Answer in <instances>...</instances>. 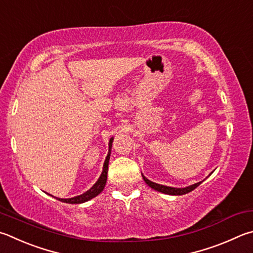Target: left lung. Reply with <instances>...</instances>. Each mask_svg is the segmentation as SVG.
Here are the masks:
<instances>
[{"label": "left lung", "instance_id": "8db88e82", "mask_svg": "<svg viewBox=\"0 0 253 253\" xmlns=\"http://www.w3.org/2000/svg\"><path fill=\"white\" fill-rule=\"evenodd\" d=\"M142 178H144V180L147 185H148L150 188H153V189L163 192V194L173 195V196H180V195L188 194V192H190L194 189H196V188L201 183V182H197V183H195V185H191V186L186 187V188H172V187L163 186V185H159V183H155L153 181H150L144 176V174H142Z\"/></svg>", "mask_w": 253, "mask_h": 253}]
</instances>
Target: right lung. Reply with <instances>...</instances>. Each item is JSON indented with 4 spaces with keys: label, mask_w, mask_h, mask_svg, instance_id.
Instances as JSON below:
<instances>
[{
    "label": "right lung",
    "mask_w": 253,
    "mask_h": 253,
    "mask_svg": "<svg viewBox=\"0 0 253 253\" xmlns=\"http://www.w3.org/2000/svg\"><path fill=\"white\" fill-rule=\"evenodd\" d=\"M112 142H113V138H111L109 140V150H108V155L106 159H105L104 163V168H103V172L100 174V177L97 181H96L95 185L90 188L88 191H86L85 194H83L81 196L74 197V198H68V199H61L57 198L59 201H63V203L66 204H82L85 203V201H88L90 199H93L94 197H96L97 195H99L100 192L103 191L105 185H106V180H107V171H108V163H109V156H111V149H112Z\"/></svg>",
    "instance_id": "obj_1"
}]
</instances>
